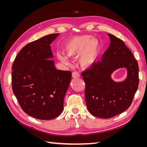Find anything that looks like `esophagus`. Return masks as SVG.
Returning a JSON list of instances; mask_svg holds the SVG:
<instances>
[{
	"mask_svg": "<svg viewBox=\"0 0 147 147\" xmlns=\"http://www.w3.org/2000/svg\"><path fill=\"white\" fill-rule=\"evenodd\" d=\"M72 77L73 78H78L80 77V75L78 72H74L72 74Z\"/></svg>",
	"mask_w": 147,
	"mask_h": 147,
	"instance_id": "obj_1",
	"label": "esophagus"
}]
</instances>
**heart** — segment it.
<instances>
[{
  "instance_id": "heart-1",
  "label": "heart",
  "mask_w": 147,
  "mask_h": 147,
  "mask_svg": "<svg viewBox=\"0 0 147 147\" xmlns=\"http://www.w3.org/2000/svg\"><path fill=\"white\" fill-rule=\"evenodd\" d=\"M99 42L90 35L75 36L69 38L63 48V53H57L56 56L61 63L70 65L69 57L78 56V63L82 68H90L94 64L99 51Z\"/></svg>"
}]
</instances>
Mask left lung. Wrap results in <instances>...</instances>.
Wrapping results in <instances>:
<instances>
[{
	"label": "left lung",
	"mask_w": 147,
	"mask_h": 147,
	"mask_svg": "<svg viewBox=\"0 0 147 147\" xmlns=\"http://www.w3.org/2000/svg\"><path fill=\"white\" fill-rule=\"evenodd\" d=\"M110 45L100 62L94 63L82 75L86 84L87 108L93 116L110 118L121 113L131 105L139 86V65L134 55L121 39L108 34ZM121 68L127 70L122 82L111 75Z\"/></svg>",
	"instance_id": "8db88e82"
}]
</instances>
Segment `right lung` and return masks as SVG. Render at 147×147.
<instances>
[{"mask_svg":"<svg viewBox=\"0 0 147 147\" xmlns=\"http://www.w3.org/2000/svg\"><path fill=\"white\" fill-rule=\"evenodd\" d=\"M59 34H49L21 49L12 66V90L24 112L35 118L58 117L72 78L69 71L57 70L50 44Z\"/></svg>","mask_w":147,"mask_h":147,"instance_id":"add662e5","label":"right lung"}]
</instances>
